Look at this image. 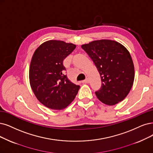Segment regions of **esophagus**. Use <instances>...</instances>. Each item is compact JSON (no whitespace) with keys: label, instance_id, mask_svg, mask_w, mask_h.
Returning a JSON list of instances; mask_svg holds the SVG:
<instances>
[{"label":"esophagus","instance_id":"esophagus-1","mask_svg":"<svg viewBox=\"0 0 153 153\" xmlns=\"http://www.w3.org/2000/svg\"><path fill=\"white\" fill-rule=\"evenodd\" d=\"M82 83H84V84H88L89 82V79L88 78H86L85 80H84L82 81Z\"/></svg>","mask_w":153,"mask_h":153}]
</instances>
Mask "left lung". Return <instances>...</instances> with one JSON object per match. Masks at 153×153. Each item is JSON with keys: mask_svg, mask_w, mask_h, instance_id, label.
Returning <instances> with one entry per match:
<instances>
[{"mask_svg": "<svg viewBox=\"0 0 153 153\" xmlns=\"http://www.w3.org/2000/svg\"><path fill=\"white\" fill-rule=\"evenodd\" d=\"M100 75L102 84L95 92L103 103L112 106L123 101L132 87L135 71L128 50L111 39H99L81 45Z\"/></svg>", "mask_w": 153, "mask_h": 153, "instance_id": "obj_1", "label": "left lung"}]
</instances>
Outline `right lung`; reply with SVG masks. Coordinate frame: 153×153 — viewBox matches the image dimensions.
<instances>
[{
	"mask_svg": "<svg viewBox=\"0 0 153 153\" xmlns=\"http://www.w3.org/2000/svg\"><path fill=\"white\" fill-rule=\"evenodd\" d=\"M76 45L60 40L45 42L36 49L30 62L31 88L38 100L50 109L61 110L74 100L80 86L64 74L63 61Z\"/></svg>",
	"mask_w": 153,
	"mask_h": 153,
	"instance_id": "add662e5",
	"label": "right lung"
}]
</instances>
